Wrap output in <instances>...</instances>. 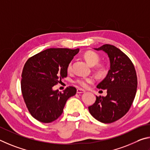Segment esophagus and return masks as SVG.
I'll return each mask as SVG.
<instances>
[{
	"mask_svg": "<svg viewBox=\"0 0 150 150\" xmlns=\"http://www.w3.org/2000/svg\"><path fill=\"white\" fill-rule=\"evenodd\" d=\"M85 91H86L82 90V89H78V90H77V93H84Z\"/></svg>",
	"mask_w": 150,
	"mask_h": 150,
	"instance_id": "34e87169",
	"label": "esophagus"
}]
</instances>
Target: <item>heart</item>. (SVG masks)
<instances>
[{"label": "heart", "instance_id": "1", "mask_svg": "<svg viewBox=\"0 0 150 150\" xmlns=\"http://www.w3.org/2000/svg\"><path fill=\"white\" fill-rule=\"evenodd\" d=\"M84 59L90 66H95L98 64L99 62V57L98 54L93 51H89L86 52L83 54ZM68 72H70L72 70V62H70L67 67ZM97 73L99 76H104L106 74V68L103 65H98L96 68ZM94 80L92 78H80L76 81V83L81 88H88L90 84L93 83Z\"/></svg>", "mask_w": 150, "mask_h": 150}]
</instances>
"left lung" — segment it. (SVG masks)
Listing matches in <instances>:
<instances>
[{
  "label": "left lung",
  "instance_id": "8db88e82",
  "mask_svg": "<svg viewBox=\"0 0 150 150\" xmlns=\"http://www.w3.org/2000/svg\"><path fill=\"white\" fill-rule=\"evenodd\" d=\"M94 49L103 51L108 55L110 70L97 86L99 89L107 90V95L96 96L95 103L88 109L99 121L111 123L129 111L137 90V76L132 61L117 47L106 44Z\"/></svg>",
  "mask_w": 150,
  "mask_h": 150
}]
</instances>
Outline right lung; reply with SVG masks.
<instances>
[{
	"label": "right lung",
	"instance_id": "1",
	"mask_svg": "<svg viewBox=\"0 0 150 150\" xmlns=\"http://www.w3.org/2000/svg\"><path fill=\"white\" fill-rule=\"evenodd\" d=\"M80 49L51 48L30 58L23 67L21 89L29 112L43 123L57 120L68 98L76 93L74 87L63 92L52 87L67 76V67Z\"/></svg>",
	"mask_w": 150,
	"mask_h": 150
}]
</instances>
